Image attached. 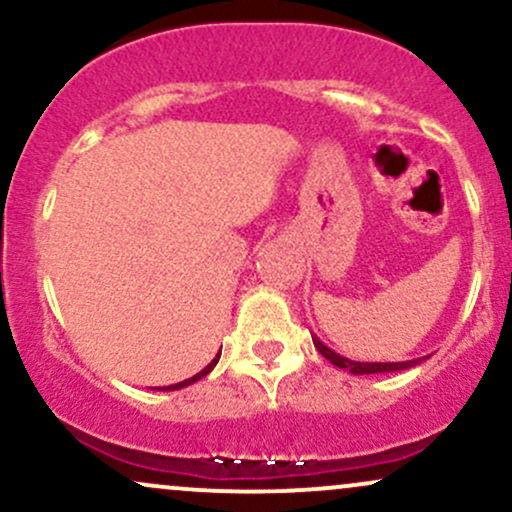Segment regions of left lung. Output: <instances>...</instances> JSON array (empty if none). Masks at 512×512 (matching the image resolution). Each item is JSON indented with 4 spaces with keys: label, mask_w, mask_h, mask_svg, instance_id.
Segmentation results:
<instances>
[{
    "label": "left lung",
    "mask_w": 512,
    "mask_h": 512,
    "mask_svg": "<svg viewBox=\"0 0 512 512\" xmlns=\"http://www.w3.org/2000/svg\"><path fill=\"white\" fill-rule=\"evenodd\" d=\"M313 344L315 349L320 351L322 356L327 358V361L334 363L337 368H346L349 373L354 375H368V373H395V370H407V368H414L419 366L421 361H426V358H414V361H402V363H361V361H351V358H344L339 356L337 351H332L330 346H325L320 342V339L313 337Z\"/></svg>",
    "instance_id": "1"
}]
</instances>
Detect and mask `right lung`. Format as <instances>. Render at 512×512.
<instances>
[{"label":"right lung","instance_id":"right-lung-1","mask_svg":"<svg viewBox=\"0 0 512 512\" xmlns=\"http://www.w3.org/2000/svg\"><path fill=\"white\" fill-rule=\"evenodd\" d=\"M219 356H221V351H219ZM219 356H216V358H214V361H211L207 368H204V370H199V373H197V375H192V378L182 380V383L168 385V387H156V390H163V392H168V390H180V387H187V385L197 383V380H202V378H204V375H209V373H211V370H214V366H216V363H219Z\"/></svg>","mask_w":512,"mask_h":512}]
</instances>
